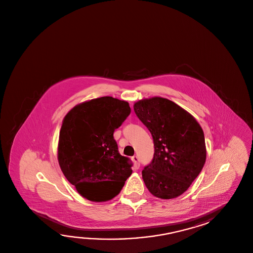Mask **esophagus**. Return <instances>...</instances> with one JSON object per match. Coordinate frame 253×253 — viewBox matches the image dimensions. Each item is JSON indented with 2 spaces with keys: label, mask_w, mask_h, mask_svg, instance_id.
<instances>
[{
  "label": "esophagus",
  "mask_w": 253,
  "mask_h": 253,
  "mask_svg": "<svg viewBox=\"0 0 253 253\" xmlns=\"http://www.w3.org/2000/svg\"><path fill=\"white\" fill-rule=\"evenodd\" d=\"M131 160H132V161H133L135 169H138L139 168V158H138L137 156H133V157L131 158Z\"/></svg>",
  "instance_id": "1"
}]
</instances>
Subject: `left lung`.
Returning <instances> with one entry per match:
<instances>
[{
    "label": "left lung",
    "instance_id": "obj_1",
    "mask_svg": "<svg viewBox=\"0 0 253 253\" xmlns=\"http://www.w3.org/2000/svg\"><path fill=\"white\" fill-rule=\"evenodd\" d=\"M133 108L154 142L153 159L142 170L145 185L161 199L180 196L200 174L206 162L201 126L186 110L168 99H143Z\"/></svg>",
    "mask_w": 253,
    "mask_h": 253
}]
</instances>
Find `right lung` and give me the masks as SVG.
Instances as JSON below:
<instances>
[{
    "label": "right lung",
    "mask_w": 253,
    "mask_h": 253,
    "mask_svg": "<svg viewBox=\"0 0 253 253\" xmlns=\"http://www.w3.org/2000/svg\"><path fill=\"white\" fill-rule=\"evenodd\" d=\"M130 114L129 103L103 96L78 104L65 116L57 159L63 174L90 201L113 199L132 173L114 138Z\"/></svg>",
    "instance_id": "obj_1"
}]
</instances>
